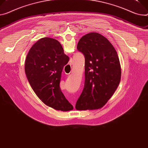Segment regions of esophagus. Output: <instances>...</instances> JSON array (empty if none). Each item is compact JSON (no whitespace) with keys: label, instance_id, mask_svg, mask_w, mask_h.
Instances as JSON below:
<instances>
[{"label":"esophagus","instance_id":"1","mask_svg":"<svg viewBox=\"0 0 148 148\" xmlns=\"http://www.w3.org/2000/svg\"><path fill=\"white\" fill-rule=\"evenodd\" d=\"M69 64H70V65H72L73 64V62H72V61H70V62H69ZM73 103V102H72Z\"/></svg>","mask_w":148,"mask_h":148}]
</instances>
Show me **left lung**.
<instances>
[{
	"label": "left lung",
	"mask_w": 148,
	"mask_h": 148,
	"mask_svg": "<svg viewBox=\"0 0 148 148\" xmlns=\"http://www.w3.org/2000/svg\"><path fill=\"white\" fill-rule=\"evenodd\" d=\"M77 48L85 58V82L75 109H100L110 99L120 82L117 52L108 39L96 32L82 37Z\"/></svg>",
	"instance_id": "obj_1"
}]
</instances>
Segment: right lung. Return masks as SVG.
<instances>
[{
	"label": "right lung",
	"instance_id": "1",
	"mask_svg": "<svg viewBox=\"0 0 148 148\" xmlns=\"http://www.w3.org/2000/svg\"><path fill=\"white\" fill-rule=\"evenodd\" d=\"M69 61L61 44L47 37L33 45L25 65L26 77L37 96L49 107L64 112L73 109L60 87L62 69Z\"/></svg>",
	"mask_w": 148,
	"mask_h": 148
}]
</instances>
